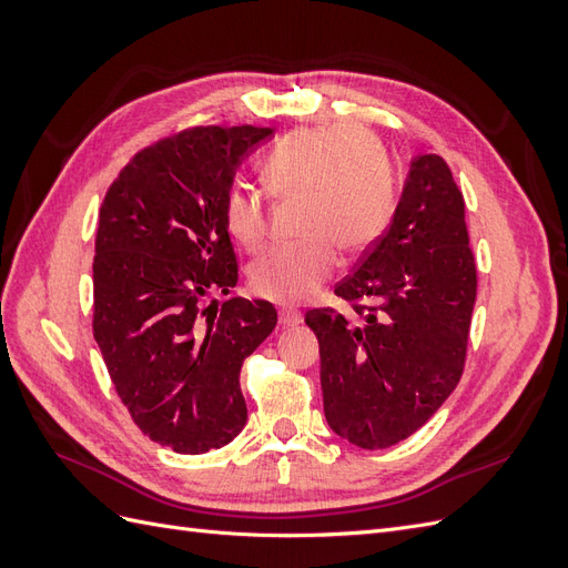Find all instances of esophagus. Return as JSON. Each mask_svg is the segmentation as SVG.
<instances>
[{
	"label": "esophagus",
	"instance_id": "obj_1",
	"mask_svg": "<svg viewBox=\"0 0 568 568\" xmlns=\"http://www.w3.org/2000/svg\"><path fill=\"white\" fill-rule=\"evenodd\" d=\"M280 322L284 326H294V324L303 322V313L294 311V307H282V311H280Z\"/></svg>",
	"mask_w": 568,
	"mask_h": 568
}]
</instances>
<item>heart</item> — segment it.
Instances as JSON below:
<instances>
[{"instance_id":"1","label":"heart","mask_w":568,"mask_h":568,"mask_svg":"<svg viewBox=\"0 0 568 568\" xmlns=\"http://www.w3.org/2000/svg\"><path fill=\"white\" fill-rule=\"evenodd\" d=\"M263 175L274 196L305 199L301 246L263 253L248 267V286L272 303L315 296L338 265L334 243L346 253L369 248L393 215V175L382 146L348 125L311 128L274 149ZM222 225L234 242L257 251L265 242V201L246 184L222 199Z\"/></svg>"}]
</instances>
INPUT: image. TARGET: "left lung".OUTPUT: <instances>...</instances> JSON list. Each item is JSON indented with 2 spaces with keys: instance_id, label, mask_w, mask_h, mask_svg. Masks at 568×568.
Wrapping results in <instances>:
<instances>
[{
  "instance_id": "left-lung-1",
  "label": "left lung",
  "mask_w": 568,
  "mask_h": 568,
  "mask_svg": "<svg viewBox=\"0 0 568 568\" xmlns=\"http://www.w3.org/2000/svg\"><path fill=\"white\" fill-rule=\"evenodd\" d=\"M334 294L365 322L353 326L334 307L305 313L320 341L324 417L357 448H390L459 384L476 303L464 196L436 153L412 161L388 230Z\"/></svg>"
}]
</instances>
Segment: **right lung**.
<instances>
[{
  "instance_id": "add662e5",
  "label": "right lung",
  "mask_w": 568,
  "mask_h": 568,
  "mask_svg": "<svg viewBox=\"0 0 568 568\" xmlns=\"http://www.w3.org/2000/svg\"><path fill=\"white\" fill-rule=\"evenodd\" d=\"M270 128H189L134 153L99 209L94 338L118 398L180 455L227 445L246 424L239 374L277 324L267 301L230 298L239 267L222 199Z\"/></svg>"
}]
</instances>
